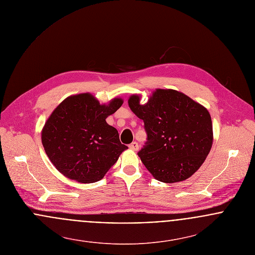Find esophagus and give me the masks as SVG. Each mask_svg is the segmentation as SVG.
I'll return each instance as SVG.
<instances>
[{"mask_svg": "<svg viewBox=\"0 0 255 255\" xmlns=\"http://www.w3.org/2000/svg\"><path fill=\"white\" fill-rule=\"evenodd\" d=\"M129 149H131V150H133V151H136V150H138V143L137 142H132V143H130L129 145Z\"/></svg>", "mask_w": 255, "mask_h": 255, "instance_id": "esophagus-1", "label": "esophagus"}]
</instances>
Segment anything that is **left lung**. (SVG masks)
Wrapping results in <instances>:
<instances>
[{
    "instance_id": "8db88e82",
    "label": "left lung",
    "mask_w": 255,
    "mask_h": 255,
    "mask_svg": "<svg viewBox=\"0 0 255 255\" xmlns=\"http://www.w3.org/2000/svg\"><path fill=\"white\" fill-rule=\"evenodd\" d=\"M140 99L141 95L132 94L128 103L144 123L147 142L138 156L146 169L166 183L190 178L213 144L208 110L174 89H156L145 104H140Z\"/></svg>"
}]
</instances>
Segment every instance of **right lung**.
<instances>
[{"label": "right lung", "instance_id": "add662e5", "mask_svg": "<svg viewBox=\"0 0 255 255\" xmlns=\"http://www.w3.org/2000/svg\"><path fill=\"white\" fill-rule=\"evenodd\" d=\"M124 100L116 97L101 104L91 93L71 95L47 119L41 140L44 150L65 177L81 183L103 179L120 155L128 149L106 119Z\"/></svg>", "mask_w": 255, "mask_h": 255}]
</instances>
